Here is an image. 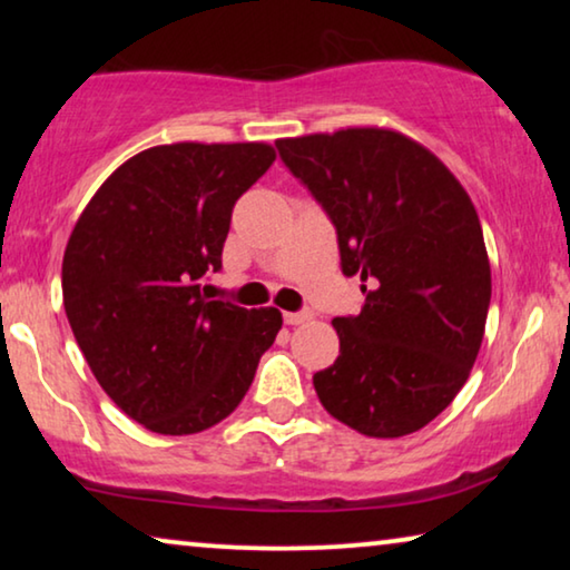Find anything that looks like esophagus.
Segmentation results:
<instances>
[{"label": "esophagus", "mask_w": 570, "mask_h": 570, "mask_svg": "<svg viewBox=\"0 0 570 570\" xmlns=\"http://www.w3.org/2000/svg\"><path fill=\"white\" fill-rule=\"evenodd\" d=\"M283 318H285V324L298 326V324H306V322H308L311 311H285Z\"/></svg>", "instance_id": "1"}]
</instances>
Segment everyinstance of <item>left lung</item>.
<instances>
[{"label":"left lung","instance_id":"8db88e82","mask_svg":"<svg viewBox=\"0 0 570 570\" xmlns=\"http://www.w3.org/2000/svg\"><path fill=\"white\" fill-rule=\"evenodd\" d=\"M279 158L337 228L357 316L332 322L340 355L314 373L324 410L371 439H400L470 379L490 306L480 217L456 176L394 129L277 139Z\"/></svg>","mask_w":570,"mask_h":570}]
</instances>
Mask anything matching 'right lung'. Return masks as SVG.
Here are the masks:
<instances>
[{"label": "right lung", "instance_id": "right-lung-1", "mask_svg": "<svg viewBox=\"0 0 570 570\" xmlns=\"http://www.w3.org/2000/svg\"><path fill=\"white\" fill-rule=\"evenodd\" d=\"M272 163L267 142L150 147L75 223L61 262L69 326L104 392L147 431L189 435L228 417L283 326L277 308L199 291L223 267L233 205Z\"/></svg>", "mask_w": 570, "mask_h": 570}]
</instances>
